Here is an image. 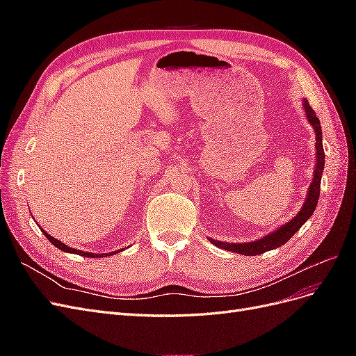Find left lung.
<instances>
[{"instance_id": "left-lung-1", "label": "left lung", "mask_w": 356, "mask_h": 356, "mask_svg": "<svg viewBox=\"0 0 356 356\" xmlns=\"http://www.w3.org/2000/svg\"><path fill=\"white\" fill-rule=\"evenodd\" d=\"M303 106H305L307 122L314 126L315 134H316V144H315L316 145V166H315V172H314V178H312V182L309 186L307 199L303 203V208L300 209V212L293 220L281 225L277 230L264 236V238H261V239L254 241V242H246V243H229V242H220V241L209 239L213 245H217L218 248H222V250H225V251L238 252L242 255L251 257V255L263 254L266 251L275 250V248H279L284 243H286L298 232L301 225H303L312 217V213L315 212V208H316L318 200H319L321 177H322V172H324V165H325V153H324V147H322V132H321L319 118L316 117L315 111L312 110V106L309 105L307 99L303 101Z\"/></svg>"}]
</instances>
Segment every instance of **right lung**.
I'll return each instance as SVG.
<instances>
[{
  "label": "right lung",
  "instance_id": "obj_1",
  "mask_svg": "<svg viewBox=\"0 0 356 356\" xmlns=\"http://www.w3.org/2000/svg\"><path fill=\"white\" fill-rule=\"evenodd\" d=\"M42 233H44V236L46 238L55 245L56 248H59V250H62V251H65V252H71V254H79V255H81V257H90V258H96V257H110V255H113V254H117V252H120V251H123V250H120V251H115V252H106V254H93V252H84V251H80V250H74V248H70L68 245H65V243H62L60 241H58V239H55L53 238V236H50L49 233H46L44 230H42Z\"/></svg>",
  "mask_w": 356,
  "mask_h": 356
}]
</instances>
